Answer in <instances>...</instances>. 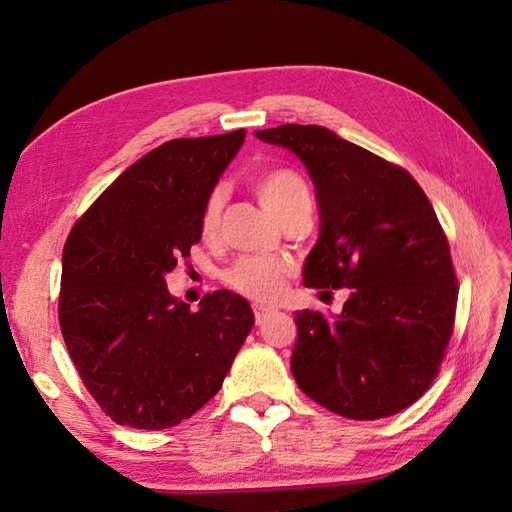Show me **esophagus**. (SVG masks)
Here are the masks:
<instances>
[{
    "mask_svg": "<svg viewBox=\"0 0 512 512\" xmlns=\"http://www.w3.org/2000/svg\"><path fill=\"white\" fill-rule=\"evenodd\" d=\"M255 319H257V323H262L268 314H273L275 312V308H268V306H262V303H255Z\"/></svg>",
    "mask_w": 512,
    "mask_h": 512,
    "instance_id": "esophagus-1",
    "label": "esophagus"
}]
</instances>
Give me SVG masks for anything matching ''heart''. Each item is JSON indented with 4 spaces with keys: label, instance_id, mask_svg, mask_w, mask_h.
<instances>
[{
    "label": "heart",
    "instance_id": "heart-1",
    "mask_svg": "<svg viewBox=\"0 0 512 512\" xmlns=\"http://www.w3.org/2000/svg\"><path fill=\"white\" fill-rule=\"evenodd\" d=\"M255 193L259 202H262L266 209L275 215L279 209H284V206L297 202L301 198H308V187L295 171L268 169L257 176ZM222 206H224V191L215 189L209 198H206L204 209H202L204 235L215 233L217 224H220ZM288 275H290V266L284 262V259L248 255V257L237 259V262L228 268L226 284L248 299H255L259 303H273L281 297V292H284Z\"/></svg>",
    "mask_w": 512,
    "mask_h": 512
}]
</instances>
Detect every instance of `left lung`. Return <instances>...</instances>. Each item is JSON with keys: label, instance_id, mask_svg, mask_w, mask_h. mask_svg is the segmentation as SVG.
Listing matches in <instances>:
<instances>
[{"label": "left lung", "instance_id": "8db88e82", "mask_svg": "<svg viewBox=\"0 0 512 512\" xmlns=\"http://www.w3.org/2000/svg\"><path fill=\"white\" fill-rule=\"evenodd\" d=\"M255 136L292 151L317 191L321 226L303 284L350 288L339 314L295 312L292 376L343 418L394 416L427 391L453 332L458 281L436 211L405 169L328 127Z\"/></svg>", "mask_w": 512, "mask_h": 512}]
</instances>
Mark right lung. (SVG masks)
<instances>
[{
    "label": "right lung",
    "mask_w": 512,
    "mask_h": 512,
    "mask_svg": "<svg viewBox=\"0 0 512 512\" xmlns=\"http://www.w3.org/2000/svg\"><path fill=\"white\" fill-rule=\"evenodd\" d=\"M244 129L176 138L129 165L63 248L59 323L72 363L116 424L160 431L220 391L253 330L250 303L215 290L191 312L167 275L202 237L204 202Z\"/></svg>",
    "instance_id": "1"
}]
</instances>
